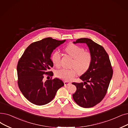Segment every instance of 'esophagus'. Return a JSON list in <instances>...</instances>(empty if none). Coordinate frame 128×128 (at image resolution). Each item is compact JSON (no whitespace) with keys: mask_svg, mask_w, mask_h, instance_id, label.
Listing matches in <instances>:
<instances>
[{"mask_svg":"<svg viewBox=\"0 0 128 128\" xmlns=\"http://www.w3.org/2000/svg\"><path fill=\"white\" fill-rule=\"evenodd\" d=\"M64 85L65 86H70V84H71V82H66V81H65L64 82Z\"/></svg>","mask_w":128,"mask_h":128,"instance_id":"1","label":"esophagus"}]
</instances>
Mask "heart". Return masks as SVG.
<instances>
[{
  "mask_svg": "<svg viewBox=\"0 0 128 128\" xmlns=\"http://www.w3.org/2000/svg\"><path fill=\"white\" fill-rule=\"evenodd\" d=\"M65 52L73 58L71 67L73 69L62 68L58 70L55 74L60 78L65 81H71L77 74V70L80 74H84L90 68L92 56L90 52L85 51L84 48L70 43L65 48ZM61 54L55 51L52 55L51 60L53 64L58 68L60 66Z\"/></svg>",
  "mask_w": 128,
  "mask_h": 128,
  "instance_id": "b5f03b06",
  "label": "heart"
}]
</instances>
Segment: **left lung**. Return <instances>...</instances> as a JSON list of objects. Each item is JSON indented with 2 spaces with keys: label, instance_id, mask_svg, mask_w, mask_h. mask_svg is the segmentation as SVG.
<instances>
[{
  "label": "left lung",
  "instance_id": "1",
  "mask_svg": "<svg viewBox=\"0 0 128 128\" xmlns=\"http://www.w3.org/2000/svg\"><path fill=\"white\" fill-rule=\"evenodd\" d=\"M73 43H86L92 53V60L90 68L80 77L84 82L72 83L77 88L73 98L80 107H92L105 96L112 77L109 57L102 46L90 38H78Z\"/></svg>",
  "mask_w": 128,
  "mask_h": 128
}]
</instances>
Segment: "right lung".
Masks as SVG:
<instances>
[{"label": "right lung", "instance_id": "1", "mask_svg": "<svg viewBox=\"0 0 128 128\" xmlns=\"http://www.w3.org/2000/svg\"><path fill=\"white\" fill-rule=\"evenodd\" d=\"M65 41L46 38L33 42L19 59L17 65L18 86L31 103L38 106L48 104L54 98L58 89L64 85L58 78L46 82H43V78L46 74L53 75V72L49 71L53 66L51 54Z\"/></svg>", "mask_w": 128, "mask_h": 128}]
</instances>
